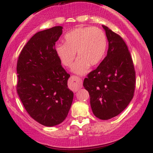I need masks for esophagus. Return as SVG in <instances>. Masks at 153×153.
I'll use <instances>...</instances> for the list:
<instances>
[{"mask_svg":"<svg viewBox=\"0 0 153 153\" xmlns=\"http://www.w3.org/2000/svg\"><path fill=\"white\" fill-rule=\"evenodd\" d=\"M71 83H72V85L73 88V90L75 92L78 91L79 89L82 88V80L78 77L75 76V75H73L71 77Z\"/></svg>","mask_w":153,"mask_h":153,"instance_id":"34e87169","label":"esophagus"}]
</instances>
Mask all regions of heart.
Listing matches in <instances>:
<instances>
[{
    "label": "heart",
    "instance_id": "obj_1",
    "mask_svg": "<svg viewBox=\"0 0 153 153\" xmlns=\"http://www.w3.org/2000/svg\"><path fill=\"white\" fill-rule=\"evenodd\" d=\"M64 44H58L55 51L61 64L70 67L75 55L79 56L72 67L73 73L84 75L89 66L96 65L103 59L107 39L101 29L90 27H77L64 35Z\"/></svg>",
    "mask_w": 153,
    "mask_h": 153
}]
</instances>
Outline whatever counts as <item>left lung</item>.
<instances>
[{
    "mask_svg": "<svg viewBox=\"0 0 153 153\" xmlns=\"http://www.w3.org/2000/svg\"><path fill=\"white\" fill-rule=\"evenodd\" d=\"M102 27L109 42L107 55L85 78L83 86L90 94L94 115L108 120L122 112L133 99L136 73L123 39L105 25Z\"/></svg>",
    "mask_w": 153,
    "mask_h": 153,
    "instance_id": "left-lung-1",
    "label": "left lung"
}]
</instances>
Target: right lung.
I'll return each instance as SVG.
<instances>
[{
    "label": "right lung",
    "mask_w": 153,
    "mask_h": 153,
    "mask_svg": "<svg viewBox=\"0 0 153 153\" xmlns=\"http://www.w3.org/2000/svg\"><path fill=\"white\" fill-rule=\"evenodd\" d=\"M63 33L56 26L36 33L24 46L17 64V92L32 119L45 126L62 123L71 107L73 92L68 74L55 51Z\"/></svg>",
    "instance_id": "obj_1"
}]
</instances>
